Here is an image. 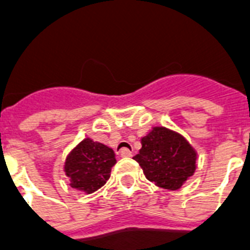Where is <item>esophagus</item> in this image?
<instances>
[{
	"label": "esophagus",
	"mask_w": 250,
	"mask_h": 250,
	"mask_svg": "<svg viewBox=\"0 0 250 250\" xmlns=\"http://www.w3.org/2000/svg\"><path fill=\"white\" fill-rule=\"evenodd\" d=\"M119 156H121V157H131V156H132V152H131L129 149L123 148V149H121V150H119Z\"/></svg>",
	"instance_id": "esophagus-1"
}]
</instances>
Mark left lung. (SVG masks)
<instances>
[{
  "instance_id": "obj_1",
  "label": "left lung",
  "mask_w": 250,
  "mask_h": 250,
  "mask_svg": "<svg viewBox=\"0 0 250 250\" xmlns=\"http://www.w3.org/2000/svg\"><path fill=\"white\" fill-rule=\"evenodd\" d=\"M145 178L165 189H179L197 168V152L182 133L164 125L152 127L141 137V149L133 157Z\"/></svg>"
}]
</instances>
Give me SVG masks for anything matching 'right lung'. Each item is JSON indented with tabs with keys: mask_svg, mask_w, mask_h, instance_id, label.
Instances as JSON below:
<instances>
[{
	"mask_svg": "<svg viewBox=\"0 0 250 250\" xmlns=\"http://www.w3.org/2000/svg\"><path fill=\"white\" fill-rule=\"evenodd\" d=\"M115 164L117 160L113 149L85 137L67 154L63 171L70 187L89 194L109 180L111 167Z\"/></svg>",
	"mask_w": 250,
	"mask_h": 250,
	"instance_id": "right-lung-1",
	"label": "right lung"
}]
</instances>
